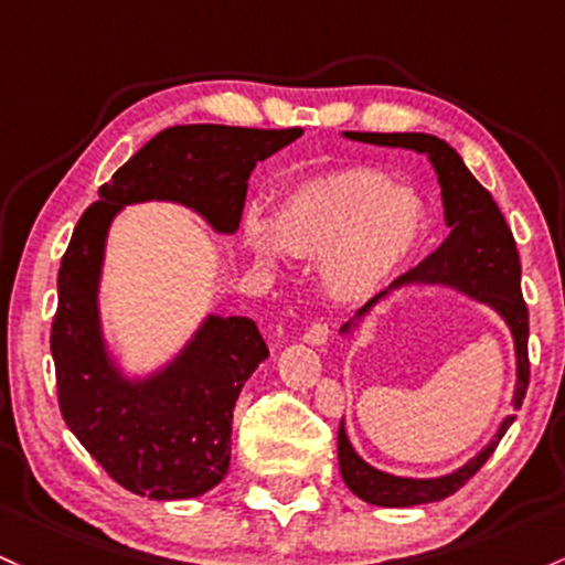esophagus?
Returning a JSON list of instances; mask_svg holds the SVG:
<instances>
[{
  "instance_id": "1",
  "label": "esophagus",
  "mask_w": 565,
  "mask_h": 565,
  "mask_svg": "<svg viewBox=\"0 0 565 565\" xmlns=\"http://www.w3.org/2000/svg\"><path fill=\"white\" fill-rule=\"evenodd\" d=\"M327 340H330V327L321 324V321H319V324H313L306 334H302V343H308V345H324Z\"/></svg>"
}]
</instances>
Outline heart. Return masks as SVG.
I'll return each instance as SVG.
<instances>
[{"instance_id":"1","label":"heart","mask_w":565,"mask_h":565,"mask_svg":"<svg viewBox=\"0 0 565 565\" xmlns=\"http://www.w3.org/2000/svg\"><path fill=\"white\" fill-rule=\"evenodd\" d=\"M426 231L420 198L386 171L349 166L306 179L278 203L270 225L244 222L254 265L278 273L281 252L319 263V284L340 308L375 300L418 249Z\"/></svg>"}]
</instances>
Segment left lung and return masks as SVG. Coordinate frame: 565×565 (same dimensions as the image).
I'll return each instance as SVG.
<instances>
[{
	"mask_svg": "<svg viewBox=\"0 0 565 565\" xmlns=\"http://www.w3.org/2000/svg\"><path fill=\"white\" fill-rule=\"evenodd\" d=\"M345 139L364 141L375 147H394V150H411L424 154L437 173L439 195H443V214L448 225V238L434 249L418 268L399 276L386 292L370 300L362 311H356L351 321L340 327V338L351 340L364 324L370 313L381 302L405 289H450V292L469 297L477 306H486L507 324L512 334L514 349V392L512 411L523 405L525 388H529V308H525L523 295H520V257L514 246L512 231L507 227L504 214L499 212L491 192L482 188L472 177V171L463 166L448 141L437 139L431 134H362L343 131ZM514 415H504L499 429L480 454H475L467 463L439 477H402L383 472L356 454L351 445L349 431H345V418L340 420L338 429V461L340 477L349 486L353 495L375 507H392V510H405V507L431 504V501L448 499L463 482L472 477L510 429Z\"/></svg>",
	"mask_w": 565,
	"mask_h": 565,
	"instance_id": "obj_1",
	"label": "left lung"
}]
</instances>
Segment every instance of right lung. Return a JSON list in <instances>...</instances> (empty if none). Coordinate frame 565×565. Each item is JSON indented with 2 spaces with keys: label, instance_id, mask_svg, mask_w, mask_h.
I'll return each mask as SVG.
<instances>
[{
  "label": "right lung",
  "instance_id": "right-lung-1",
  "mask_svg": "<svg viewBox=\"0 0 565 565\" xmlns=\"http://www.w3.org/2000/svg\"><path fill=\"white\" fill-rule=\"evenodd\" d=\"M302 128L173 126L147 141L79 216L58 270L51 351L66 426L115 482L154 501L195 499L231 469L233 407L268 345L246 316L206 313L166 362L128 370L102 316L111 222L136 203H177L233 235L246 182Z\"/></svg>",
  "mask_w": 565,
  "mask_h": 565
}]
</instances>
